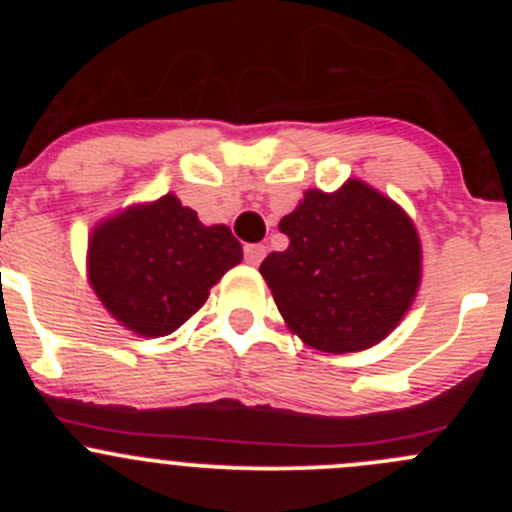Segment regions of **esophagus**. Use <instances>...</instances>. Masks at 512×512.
Returning a JSON list of instances; mask_svg holds the SVG:
<instances>
[{"label":"esophagus","instance_id":"obj_1","mask_svg":"<svg viewBox=\"0 0 512 512\" xmlns=\"http://www.w3.org/2000/svg\"><path fill=\"white\" fill-rule=\"evenodd\" d=\"M267 247L265 245H245V262L247 265L257 267L262 262V257H265Z\"/></svg>","mask_w":512,"mask_h":512}]
</instances>
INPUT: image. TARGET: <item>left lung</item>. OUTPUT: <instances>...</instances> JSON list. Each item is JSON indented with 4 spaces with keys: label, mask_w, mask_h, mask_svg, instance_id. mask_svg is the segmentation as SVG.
I'll return each mask as SVG.
<instances>
[{
    "label": "left lung",
    "mask_w": 512,
    "mask_h": 512,
    "mask_svg": "<svg viewBox=\"0 0 512 512\" xmlns=\"http://www.w3.org/2000/svg\"><path fill=\"white\" fill-rule=\"evenodd\" d=\"M289 247L260 265L277 309L309 347L344 354L374 347L416 297L421 245L399 205L359 180L309 190L280 220Z\"/></svg>",
    "instance_id": "obj_1"
}]
</instances>
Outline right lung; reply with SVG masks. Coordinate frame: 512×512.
I'll list each match as a JSON object with an SVG mask.
<instances>
[{
	"label": "right lung",
	"mask_w": 512,
	"mask_h": 512,
	"mask_svg": "<svg viewBox=\"0 0 512 512\" xmlns=\"http://www.w3.org/2000/svg\"><path fill=\"white\" fill-rule=\"evenodd\" d=\"M240 260L230 227H205L195 210L165 195L96 227L89 280L123 327L165 337L203 307L210 287Z\"/></svg>",
	"instance_id": "obj_1"
}]
</instances>
